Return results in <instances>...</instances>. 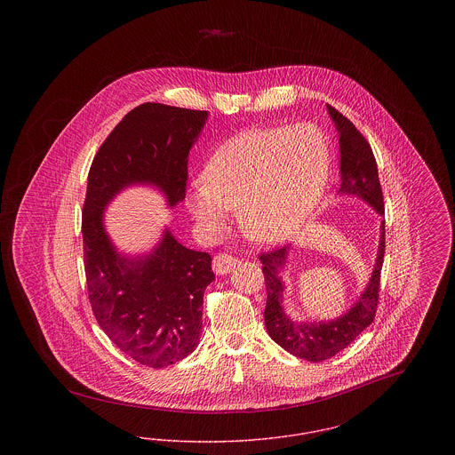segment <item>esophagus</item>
Returning <instances> with one entry per match:
<instances>
[{"instance_id":"obj_1","label":"esophagus","mask_w":455,"mask_h":455,"mask_svg":"<svg viewBox=\"0 0 455 455\" xmlns=\"http://www.w3.org/2000/svg\"><path fill=\"white\" fill-rule=\"evenodd\" d=\"M238 264H240V260L237 258H234V256L227 254V252H220V254L213 258V271L217 275H227L232 269H235Z\"/></svg>"}]
</instances>
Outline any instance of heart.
Returning a JSON list of instances; mask_svg holds the SVG:
<instances>
[{"mask_svg": "<svg viewBox=\"0 0 455 455\" xmlns=\"http://www.w3.org/2000/svg\"><path fill=\"white\" fill-rule=\"evenodd\" d=\"M329 167V143L314 124L247 131L210 160L189 208L212 230L238 208L249 237L280 242L295 235L319 206Z\"/></svg>", "mask_w": 455, "mask_h": 455, "instance_id": "obj_1", "label": "heart"}]
</instances>
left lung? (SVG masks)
Here are the masks:
<instances>
[{"mask_svg": "<svg viewBox=\"0 0 455 455\" xmlns=\"http://www.w3.org/2000/svg\"><path fill=\"white\" fill-rule=\"evenodd\" d=\"M329 114L338 126L341 150V186L339 193L356 195L368 201L373 210L384 217V195L377 172V162L365 136L339 110L329 106ZM382 234L375 269L367 290L343 317L329 323H293L283 308V283L278 269L284 264L288 247H276L269 252H260L259 260L266 283V329L275 343L288 353L307 362H324L338 355L355 341V338L373 323L379 305L380 271L386 252V218L382 220Z\"/></svg>", "mask_w": 455, "mask_h": 455, "instance_id": "obj_1", "label": "left lung"}]
</instances>
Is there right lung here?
Instances as JSON below:
<instances>
[{"label": "right lung", "instance_id": "right-lung-1", "mask_svg": "<svg viewBox=\"0 0 455 455\" xmlns=\"http://www.w3.org/2000/svg\"><path fill=\"white\" fill-rule=\"evenodd\" d=\"M206 117V110L141 104L108 134L88 172L82 217L88 300L108 339L145 367H169L195 351L204 290L215 280L212 256L167 232L148 258H119L102 213L112 196L134 182L155 184L171 206L182 201L188 155Z\"/></svg>", "mask_w": 455, "mask_h": 455}]
</instances>
